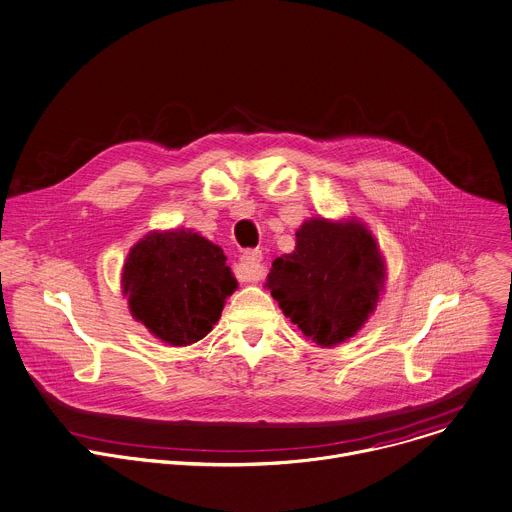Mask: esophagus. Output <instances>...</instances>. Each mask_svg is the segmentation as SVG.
I'll return each mask as SVG.
<instances>
[{"mask_svg": "<svg viewBox=\"0 0 512 512\" xmlns=\"http://www.w3.org/2000/svg\"><path fill=\"white\" fill-rule=\"evenodd\" d=\"M263 253L259 249H249L241 255V279L243 281H259L265 275Z\"/></svg>", "mask_w": 512, "mask_h": 512, "instance_id": "esophagus-1", "label": "esophagus"}]
</instances>
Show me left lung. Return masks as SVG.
<instances>
[{"label":"left lung","mask_w":512,"mask_h":512,"mask_svg":"<svg viewBox=\"0 0 512 512\" xmlns=\"http://www.w3.org/2000/svg\"><path fill=\"white\" fill-rule=\"evenodd\" d=\"M295 251L273 261L267 287L283 313L321 348L352 337L374 311L384 261L372 233L354 221L311 219Z\"/></svg>","instance_id":"left-lung-1"}]
</instances>
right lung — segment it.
I'll use <instances>...</instances> for the list:
<instances>
[{"mask_svg":"<svg viewBox=\"0 0 512 512\" xmlns=\"http://www.w3.org/2000/svg\"><path fill=\"white\" fill-rule=\"evenodd\" d=\"M223 249L193 231L150 233L124 263L122 287L136 321L170 346H191L219 321L237 289Z\"/></svg>","mask_w":512,"mask_h":512,"instance_id":"obj_1","label":"right lung"}]
</instances>
